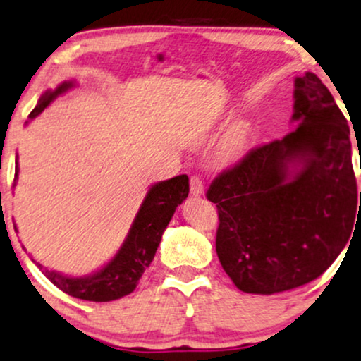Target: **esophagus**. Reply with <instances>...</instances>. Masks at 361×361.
I'll use <instances>...</instances> for the list:
<instances>
[{"instance_id":"34e87169","label":"esophagus","mask_w":361,"mask_h":361,"mask_svg":"<svg viewBox=\"0 0 361 361\" xmlns=\"http://www.w3.org/2000/svg\"><path fill=\"white\" fill-rule=\"evenodd\" d=\"M202 192H204V184L201 177L197 176L190 177V194L197 197V195H202Z\"/></svg>"}]
</instances>
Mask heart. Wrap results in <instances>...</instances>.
I'll list each match as a JSON object with an SVG mask.
<instances>
[{"label": "heart", "instance_id": "obj_1", "mask_svg": "<svg viewBox=\"0 0 361 361\" xmlns=\"http://www.w3.org/2000/svg\"><path fill=\"white\" fill-rule=\"evenodd\" d=\"M244 145V133L239 128H234L233 132L229 133L228 139H226L224 145H222V154H224L226 159H234L235 155L243 150Z\"/></svg>", "mask_w": 361, "mask_h": 361}]
</instances>
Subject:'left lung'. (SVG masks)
Here are the masks:
<instances>
[{"instance_id": "8db88e82", "label": "left lung", "mask_w": 361, "mask_h": 361, "mask_svg": "<svg viewBox=\"0 0 361 361\" xmlns=\"http://www.w3.org/2000/svg\"><path fill=\"white\" fill-rule=\"evenodd\" d=\"M296 130L249 150L207 189L221 266L244 293L313 281L348 243L358 206L350 128L317 75L295 78Z\"/></svg>"}]
</instances>
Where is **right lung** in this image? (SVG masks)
Here are the masks:
<instances>
[{
	"instance_id": "right-lung-1",
	"label": "right lung",
	"mask_w": 361,
	"mask_h": 361,
	"mask_svg": "<svg viewBox=\"0 0 361 361\" xmlns=\"http://www.w3.org/2000/svg\"><path fill=\"white\" fill-rule=\"evenodd\" d=\"M72 87H75V82H63L56 87V90L44 92L39 97L38 105L30 114V118H35L42 114L58 95L70 90ZM18 171L20 169H18L16 157L15 182L18 179ZM188 195L189 177L185 173L154 184L147 192L118 252L97 273L82 276V278H72V276H65L56 271H48L35 259L31 261L37 262L44 276L66 295L78 298V300L97 301V303L120 300V298L130 295L137 288L142 274L154 259L164 231L171 222L173 212L179 204L185 201Z\"/></svg>"
}]
</instances>
